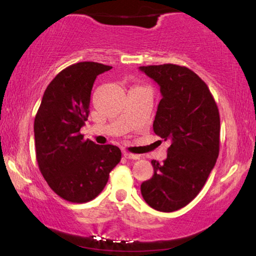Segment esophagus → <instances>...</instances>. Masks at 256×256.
Returning <instances> with one entry per match:
<instances>
[{
	"label": "esophagus",
	"instance_id": "1",
	"mask_svg": "<svg viewBox=\"0 0 256 256\" xmlns=\"http://www.w3.org/2000/svg\"><path fill=\"white\" fill-rule=\"evenodd\" d=\"M124 156L128 160H138L140 158L138 155H135V154H130V152H124Z\"/></svg>",
	"mask_w": 256,
	"mask_h": 256
}]
</instances>
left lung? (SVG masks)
Masks as SVG:
<instances>
[{
  "instance_id": "obj_1",
  "label": "left lung",
  "mask_w": 256,
  "mask_h": 256,
  "mask_svg": "<svg viewBox=\"0 0 256 256\" xmlns=\"http://www.w3.org/2000/svg\"><path fill=\"white\" fill-rule=\"evenodd\" d=\"M160 86L162 99L154 120V132L170 140L163 163L152 160L154 174L141 184L150 208L174 212L196 198L208 180L219 155L220 118L208 87L185 66H141Z\"/></svg>"
}]
</instances>
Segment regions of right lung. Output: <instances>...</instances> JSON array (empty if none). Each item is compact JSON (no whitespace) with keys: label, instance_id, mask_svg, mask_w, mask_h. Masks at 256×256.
<instances>
[{"label":"right lung","instance_id":"right-lung-1","mask_svg":"<svg viewBox=\"0 0 256 256\" xmlns=\"http://www.w3.org/2000/svg\"><path fill=\"white\" fill-rule=\"evenodd\" d=\"M110 68L82 62L62 70L48 84L34 118L38 166L48 186L68 202L96 198L121 160L116 146L96 144L80 134L90 114L93 84Z\"/></svg>","mask_w":256,"mask_h":256}]
</instances>
